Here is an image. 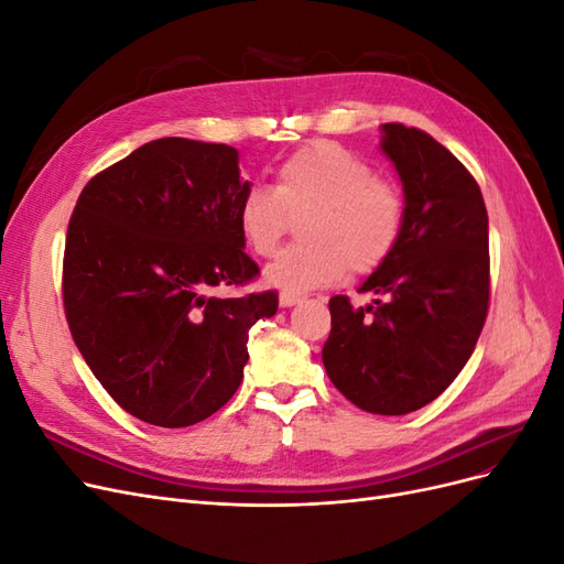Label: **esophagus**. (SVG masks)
I'll use <instances>...</instances> for the list:
<instances>
[{
    "label": "esophagus",
    "instance_id": "1",
    "mask_svg": "<svg viewBox=\"0 0 564 564\" xmlns=\"http://www.w3.org/2000/svg\"><path fill=\"white\" fill-rule=\"evenodd\" d=\"M296 303H301V296H294V294H280V305L282 308H292V305H296Z\"/></svg>",
    "mask_w": 564,
    "mask_h": 564
}]
</instances>
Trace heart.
Returning a JSON list of instances; mask_svg holds the SVG:
<instances>
[{
  "label": "heart",
  "mask_w": 564,
  "mask_h": 564,
  "mask_svg": "<svg viewBox=\"0 0 564 564\" xmlns=\"http://www.w3.org/2000/svg\"><path fill=\"white\" fill-rule=\"evenodd\" d=\"M308 212L299 245L265 268V282L284 294H308L352 272L379 268L398 247L404 197L373 166L336 143H317L286 158L275 185H251L237 204V230L256 256L275 253L289 214Z\"/></svg>",
  "instance_id": "b5f03b06"
}]
</instances>
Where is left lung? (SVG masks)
<instances>
[{"label":"left lung","mask_w":564,"mask_h":564,"mask_svg":"<svg viewBox=\"0 0 564 564\" xmlns=\"http://www.w3.org/2000/svg\"><path fill=\"white\" fill-rule=\"evenodd\" d=\"M381 150L404 187L398 247L352 308L329 301L322 362L332 383L371 414L402 416L433 402L466 367L489 308V220L480 185L433 135L381 127Z\"/></svg>","instance_id":"left-lung-1"}]
</instances>
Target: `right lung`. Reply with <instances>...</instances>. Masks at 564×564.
<instances>
[{
  "label": "right lung",
  "mask_w": 564,
  "mask_h": 564,
  "mask_svg": "<svg viewBox=\"0 0 564 564\" xmlns=\"http://www.w3.org/2000/svg\"><path fill=\"white\" fill-rule=\"evenodd\" d=\"M232 145L158 139L96 174L65 237L63 305L110 398L162 429L218 412L240 388L249 329L278 294L214 296L259 275L237 230Z\"/></svg>",
  "instance_id": "obj_1"
}]
</instances>
